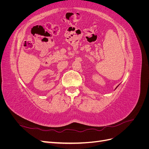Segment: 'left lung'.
I'll use <instances>...</instances> for the list:
<instances>
[{
	"label": "left lung",
	"instance_id": "left-lung-1",
	"mask_svg": "<svg viewBox=\"0 0 149 149\" xmlns=\"http://www.w3.org/2000/svg\"><path fill=\"white\" fill-rule=\"evenodd\" d=\"M117 87H118V86H117Z\"/></svg>",
	"mask_w": 149,
	"mask_h": 149
}]
</instances>
